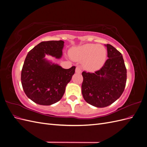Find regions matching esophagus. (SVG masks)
<instances>
[{
    "mask_svg": "<svg viewBox=\"0 0 147 147\" xmlns=\"http://www.w3.org/2000/svg\"><path fill=\"white\" fill-rule=\"evenodd\" d=\"M75 72L78 73V74H80L82 72V70L79 67H77L76 69H75Z\"/></svg>",
    "mask_w": 147,
    "mask_h": 147,
    "instance_id": "obj_1",
    "label": "esophagus"
}]
</instances>
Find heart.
<instances>
[{
    "mask_svg": "<svg viewBox=\"0 0 147 147\" xmlns=\"http://www.w3.org/2000/svg\"><path fill=\"white\" fill-rule=\"evenodd\" d=\"M70 56L77 61H83L84 69L90 72L99 70L105 63L107 51L104 46L87 43L70 50Z\"/></svg>",
    "mask_w": 147,
    "mask_h": 147,
    "instance_id": "obj_1",
    "label": "heart"
}]
</instances>
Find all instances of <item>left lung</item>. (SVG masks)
I'll list each match as a JSON object with an SVG mask.
<instances>
[{
	"label": "left lung",
	"mask_w": 147,
	"mask_h": 147,
	"mask_svg": "<svg viewBox=\"0 0 147 147\" xmlns=\"http://www.w3.org/2000/svg\"><path fill=\"white\" fill-rule=\"evenodd\" d=\"M105 47L109 59L102 67L94 73L82 72L83 98L87 103L99 108L111 105L121 96L127 79L121 53L110 44Z\"/></svg>",
	"instance_id": "left-lung-1"
}]
</instances>
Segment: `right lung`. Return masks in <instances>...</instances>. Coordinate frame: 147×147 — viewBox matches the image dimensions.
<instances>
[{
  "mask_svg": "<svg viewBox=\"0 0 147 147\" xmlns=\"http://www.w3.org/2000/svg\"><path fill=\"white\" fill-rule=\"evenodd\" d=\"M64 43L63 40L42 42L26 57L21 71V84L26 96L35 103L50 105L58 102L72 79L75 66L65 69L45 57L47 55L61 58Z\"/></svg>",
  "mask_w": 147,
  "mask_h": 147,
  "instance_id": "right-lung-1",
  "label": "right lung"
}]
</instances>
